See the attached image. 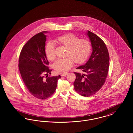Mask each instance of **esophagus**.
Returning a JSON list of instances; mask_svg holds the SVG:
<instances>
[{"instance_id":"34e87169","label":"esophagus","mask_w":133,"mask_h":133,"mask_svg":"<svg viewBox=\"0 0 133 133\" xmlns=\"http://www.w3.org/2000/svg\"><path fill=\"white\" fill-rule=\"evenodd\" d=\"M68 73H64V74H62L61 75V76H66V75H67V74H68Z\"/></svg>"}]
</instances>
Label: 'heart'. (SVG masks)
<instances>
[{
  "mask_svg": "<svg viewBox=\"0 0 133 133\" xmlns=\"http://www.w3.org/2000/svg\"><path fill=\"white\" fill-rule=\"evenodd\" d=\"M55 42L60 46L66 48L64 59L57 60L54 64L55 71L59 73H66L75 63H81L85 61L91 50L90 41L85 38L79 39L76 35L68 33L58 36ZM47 58L53 61L56 58L55 46L52 42H48L45 47Z\"/></svg>",
  "mask_w": 133,
  "mask_h": 133,
  "instance_id": "obj_1",
  "label": "heart"
}]
</instances>
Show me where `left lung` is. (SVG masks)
<instances>
[{"instance_id": "obj_1", "label": "left lung", "mask_w": 133, "mask_h": 133, "mask_svg": "<svg viewBox=\"0 0 133 133\" xmlns=\"http://www.w3.org/2000/svg\"><path fill=\"white\" fill-rule=\"evenodd\" d=\"M87 34L93 51L86 63L77 68L82 70L85 74L74 72L76 75L74 86L80 95L90 97L96 93L105 82L110 58L107 48L101 39L90 31Z\"/></svg>"}]
</instances>
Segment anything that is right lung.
Returning a JSON list of instances; mask_svg holds the SVG:
<instances>
[{
  "mask_svg": "<svg viewBox=\"0 0 133 133\" xmlns=\"http://www.w3.org/2000/svg\"><path fill=\"white\" fill-rule=\"evenodd\" d=\"M40 32L24 45L19 58V71L28 91L34 97L42 100L50 97L55 92L58 80L61 76L48 77L51 74L45 47L46 36ZM47 75V76L46 75ZM44 75H46V78Z\"/></svg>",
  "mask_w": 133,
  "mask_h": 133,
  "instance_id": "add662e5",
  "label": "right lung"
}]
</instances>
